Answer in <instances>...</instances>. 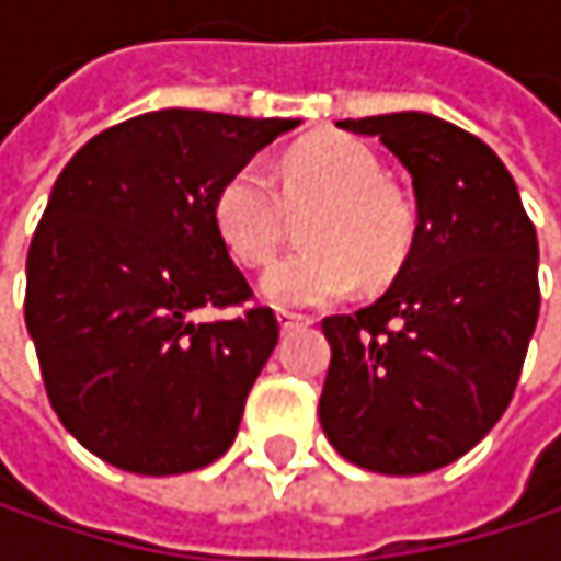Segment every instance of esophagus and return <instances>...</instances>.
<instances>
[{
	"instance_id": "34e87169",
	"label": "esophagus",
	"mask_w": 561,
	"mask_h": 561,
	"mask_svg": "<svg viewBox=\"0 0 561 561\" xmlns=\"http://www.w3.org/2000/svg\"><path fill=\"white\" fill-rule=\"evenodd\" d=\"M314 318H308V314H295V311H279V328L288 334V331H295V328H305V324H311Z\"/></svg>"
}]
</instances>
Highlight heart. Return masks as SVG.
I'll use <instances>...</instances> for the list:
<instances>
[{"label": "heart", "mask_w": 561, "mask_h": 561, "mask_svg": "<svg viewBox=\"0 0 561 561\" xmlns=\"http://www.w3.org/2000/svg\"><path fill=\"white\" fill-rule=\"evenodd\" d=\"M308 210L305 250L285 256L263 279L279 308H314L347 298L360 279L387 282L415 240L412 204L383 178L377 152L351 136L318 133L282 159V191L260 162L233 169L217 187L210 214L227 253L263 270L279 256L288 207Z\"/></svg>", "instance_id": "heart-1"}]
</instances>
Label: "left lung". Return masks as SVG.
<instances>
[{
  "instance_id": "1",
  "label": "left lung",
  "mask_w": 561,
  "mask_h": 561,
  "mask_svg": "<svg viewBox=\"0 0 561 561\" xmlns=\"http://www.w3.org/2000/svg\"><path fill=\"white\" fill-rule=\"evenodd\" d=\"M412 174L415 240L392 285L321 321L331 367L318 415L351 465L428 474L506 412L539 318V243L504 162L428 113L341 119Z\"/></svg>"
}]
</instances>
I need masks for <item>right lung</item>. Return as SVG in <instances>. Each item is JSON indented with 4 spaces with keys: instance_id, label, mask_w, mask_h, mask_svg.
<instances>
[{
    "instance_id": "1",
    "label": "right lung",
    "mask_w": 561,
    "mask_h": 561,
    "mask_svg": "<svg viewBox=\"0 0 561 561\" xmlns=\"http://www.w3.org/2000/svg\"><path fill=\"white\" fill-rule=\"evenodd\" d=\"M298 119L159 110L93 136L57 174L28 250L25 324L64 428L133 474H184L237 438L273 308L214 227V194Z\"/></svg>"
}]
</instances>
